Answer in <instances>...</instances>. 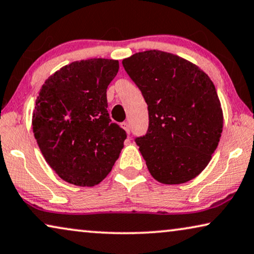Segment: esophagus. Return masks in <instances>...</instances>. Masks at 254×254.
I'll return each instance as SVG.
<instances>
[{
    "label": "esophagus",
    "mask_w": 254,
    "mask_h": 254,
    "mask_svg": "<svg viewBox=\"0 0 254 254\" xmlns=\"http://www.w3.org/2000/svg\"><path fill=\"white\" fill-rule=\"evenodd\" d=\"M121 127H123L124 129L126 130V133H127V134H129V133H130V126H129V124L127 123V121H124V123L121 124Z\"/></svg>",
    "instance_id": "obj_1"
}]
</instances>
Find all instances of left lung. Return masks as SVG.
<instances>
[{
  "mask_svg": "<svg viewBox=\"0 0 254 254\" xmlns=\"http://www.w3.org/2000/svg\"><path fill=\"white\" fill-rule=\"evenodd\" d=\"M123 65L148 104V130L135 142L149 172L165 185L196 178L211 160L223 127L211 79L190 62L159 50L135 54Z\"/></svg>",
  "mask_w": 254,
  "mask_h": 254,
  "instance_id": "left-lung-1",
  "label": "left lung"
}]
</instances>
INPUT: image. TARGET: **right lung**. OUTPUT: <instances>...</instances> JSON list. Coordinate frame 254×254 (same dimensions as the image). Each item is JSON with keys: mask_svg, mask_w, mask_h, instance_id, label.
Segmentation results:
<instances>
[{"mask_svg": "<svg viewBox=\"0 0 254 254\" xmlns=\"http://www.w3.org/2000/svg\"><path fill=\"white\" fill-rule=\"evenodd\" d=\"M118 71V61L74 62L40 89L33 131L47 163L66 182L98 185L119 158L127 134L110 119L106 100Z\"/></svg>", "mask_w": 254, "mask_h": 254, "instance_id": "1", "label": "right lung"}]
</instances>
